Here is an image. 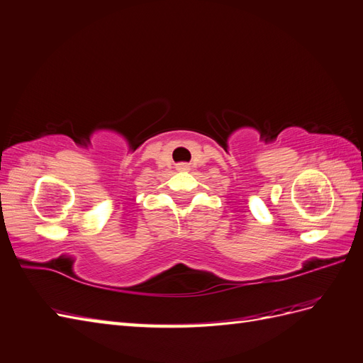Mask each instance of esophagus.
<instances>
[{
    "mask_svg": "<svg viewBox=\"0 0 363 363\" xmlns=\"http://www.w3.org/2000/svg\"><path fill=\"white\" fill-rule=\"evenodd\" d=\"M177 169H179L180 172L189 171V164H188V163H179V164H177Z\"/></svg>",
    "mask_w": 363,
    "mask_h": 363,
    "instance_id": "obj_1",
    "label": "esophagus"
}]
</instances>
